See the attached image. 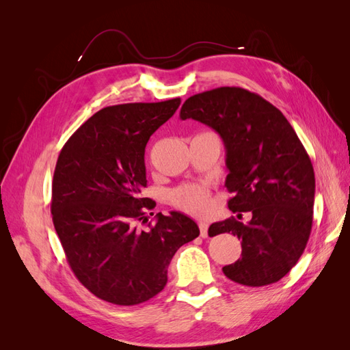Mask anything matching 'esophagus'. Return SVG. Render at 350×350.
Returning a JSON list of instances; mask_svg holds the SVG:
<instances>
[{"label":"esophagus","instance_id":"obj_1","mask_svg":"<svg viewBox=\"0 0 350 350\" xmlns=\"http://www.w3.org/2000/svg\"><path fill=\"white\" fill-rule=\"evenodd\" d=\"M198 228H200V235L206 238L207 230H208V224H206V221H198Z\"/></svg>","mask_w":350,"mask_h":350}]
</instances>
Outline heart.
I'll return each instance as SVG.
<instances>
[{"label": "heart", "instance_id": "heart-1", "mask_svg": "<svg viewBox=\"0 0 350 350\" xmlns=\"http://www.w3.org/2000/svg\"><path fill=\"white\" fill-rule=\"evenodd\" d=\"M172 203L187 213L203 215L210 204V193L201 185H183L172 193Z\"/></svg>", "mask_w": 350, "mask_h": 350}]
</instances>
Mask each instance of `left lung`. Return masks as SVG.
Returning <instances> with one entry per match:
<instances>
[{"instance_id":"obj_1","label":"left lung","mask_w":350,"mask_h":350,"mask_svg":"<svg viewBox=\"0 0 350 350\" xmlns=\"http://www.w3.org/2000/svg\"><path fill=\"white\" fill-rule=\"evenodd\" d=\"M181 120L211 126L226 149L229 210L237 217L210 225L208 235L232 232L241 258L225 266L230 280L266 286L298 262L312 228L315 176L311 159L284 115L260 94L217 88L188 98ZM250 213L243 224L239 219Z\"/></svg>"}]
</instances>
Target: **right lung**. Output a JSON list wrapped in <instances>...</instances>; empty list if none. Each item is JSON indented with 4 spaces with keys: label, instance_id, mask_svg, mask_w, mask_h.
Listing matches in <instances>:
<instances>
[{
    "label": "right lung",
    "instance_id": "1",
    "mask_svg": "<svg viewBox=\"0 0 350 350\" xmlns=\"http://www.w3.org/2000/svg\"><path fill=\"white\" fill-rule=\"evenodd\" d=\"M179 103L175 98L103 108L58 156L52 220L72 273L99 299L124 306L152 299L165 288L178 248L200 235L196 221L179 211L149 221L156 203L140 196L147 185L146 144Z\"/></svg>",
    "mask_w": 350,
    "mask_h": 350
}]
</instances>
